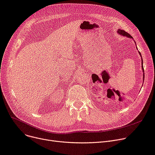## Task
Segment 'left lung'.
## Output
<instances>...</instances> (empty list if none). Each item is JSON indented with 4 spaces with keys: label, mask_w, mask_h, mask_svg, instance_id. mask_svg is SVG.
Instances as JSON below:
<instances>
[{
    "label": "left lung",
    "mask_w": 155,
    "mask_h": 155,
    "mask_svg": "<svg viewBox=\"0 0 155 155\" xmlns=\"http://www.w3.org/2000/svg\"><path fill=\"white\" fill-rule=\"evenodd\" d=\"M117 32H118V34H119L121 35L126 36V37H128V38H132V37H131L128 33L126 32L125 30H121V29H118V31H117ZM134 41H135V40H134ZM138 52H139V54H140V56H141V55L140 52V51H138ZM141 68H142L143 72V80H144V78H145V74H144V68H143V59H142V57H141Z\"/></svg>",
    "instance_id": "obj_1"
}]
</instances>
